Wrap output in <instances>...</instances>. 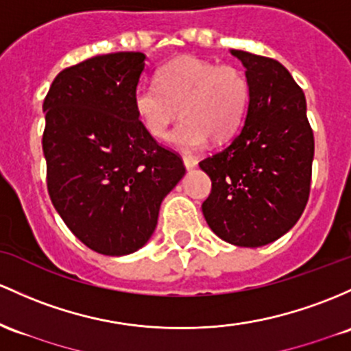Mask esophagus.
Segmentation results:
<instances>
[{
	"instance_id": "obj_1",
	"label": "esophagus",
	"mask_w": 351,
	"mask_h": 351,
	"mask_svg": "<svg viewBox=\"0 0 351 351\" xmlns=\"http://www.w3.org/2000/svg\"><path fill=\"white\" fill-rule=\"evenodd\" d=\"M183 163H184V168H186V169H193V168H196V165H198V160H196V158L191 156V155H184L183 156Z\"/></svg>"
}]
</instances>
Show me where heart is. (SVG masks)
Masks as SVG:
<instances>
[{"mask_svg": "<svg viewBox=\"0 0 351 351\" xmlns=\"http://www.w3.org/2000/svg\"><path fill=\"white\" fill-rule=\"evenodd\" d=\"M248 98V83L238 68L182 56L158 71L156 83L138 84L133 103L146 132L155 138L165 136L180 108L183 119L168 134V143L180 149H199L210 138L225 141L237 133Z\"/></svg>", "mask_w": 351, "mask_h": 351, "instance_id": "heart-1", "label": "heart"}]
</instances>
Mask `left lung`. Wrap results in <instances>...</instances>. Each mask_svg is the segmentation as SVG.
Returning <instances> with one entry per match:
<instances>
[{"label": "left lung", "instance_id": "left-lung-1", "mask_svg": "<svg viewBox=\"0 0 351 351\" xmlns=\"http://www.w3.org/2000/svg\"><path fill=\"white\" fill-rule=\"evenodd\" d=\"M245 66L248 108L241 132L199 161L211 193L202 210L213 233L258 248L290 232L310 195L315 140L306 99L282 63L230 49Z\"/></svg>", "mask_w": 351, "mask_h": 351}]
</instances>
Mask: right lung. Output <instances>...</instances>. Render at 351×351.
<instances>
[{"mask_svg": "<svg viewBox=\"0 0 351 351\" xmlns=\"http://www.w3.org/2000/svg\"><path fill=\"white\" fill-rule=\"evenodd\" d=\"M143 53H111L63 69L46 95L48 193L73 234L108 256L138 252L183 161L146 132L133 95Z\"/></svg>", "mask_w": 351, "mask_h": 351, "instance_id": "right-lung-1", "label": "right lung"}]
</instances>
